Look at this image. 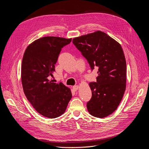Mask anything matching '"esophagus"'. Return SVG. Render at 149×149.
<instances>
[{
    "label": "esophagus",
    "instance_id": "1",
    "mask_svg": "<svg viewBox=\"0 0 149 149\" xmlns=\"http://www.w3.org/2000/svg\"><path fill=\"white\" fill-rule=\"evenodd\" d=\"M72 88H73V90H74V91H77V90H78L79 86H74V87H72Z\"/></svg>",
    "mask_w": 149,
    "mask_h": 149
}]
</instances>
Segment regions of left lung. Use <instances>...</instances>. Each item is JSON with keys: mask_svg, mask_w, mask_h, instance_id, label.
Here are the masks:
<instances>
[{"mask_svg": "<svg viewBox=\"0 0 149 149\" xmlns=\"http://www.w3.org/2000/svg\"><path fill=\"white\" fill-rule=\"evenodd\" d=\"M73 44L86 58L91 69L98 68L97 81L89 84L92 97L87 103L91 115L104 118L119 105L126 87V62L120 44L98 31L75 38Z\"/></svg>", "mask_w": 149, "mask_h": 149, "instance_id": "1", "label": "left lung"}]
</instances>
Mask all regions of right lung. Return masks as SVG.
Listing matches in <instances>:
<instances>
[{
	"mask_svg": "<svg viewBox=\"0 0 149 149\" xmlns=\"http://www.w3.org/2000/svg\"><path fill=\"white\" fill-rule=\"evenodd\" d=\"M71 40L45 36L33 42L25 51L21 69L24 91L35 110L45 117L63 114L72 98L69 88L51 79L62 48Z\"/></svg>",
	"mask_w": 149,
	"mask_h": 149,
	"instance_id": "add662e5",
	"label": "right lung"
}]
</instances>
